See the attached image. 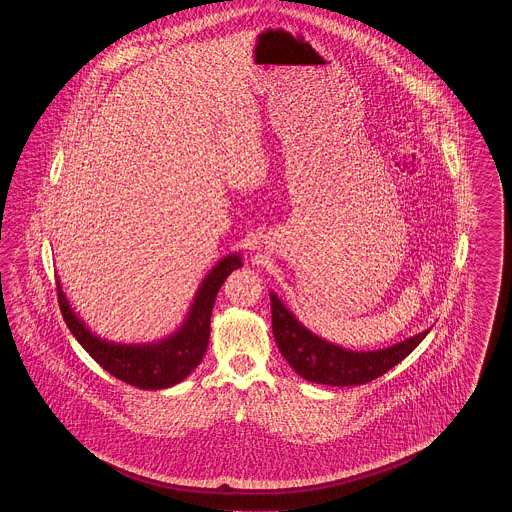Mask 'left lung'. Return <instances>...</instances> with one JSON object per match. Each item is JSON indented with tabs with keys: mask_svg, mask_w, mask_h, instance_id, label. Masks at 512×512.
Here are the masks:
<instances>
[{
	"mask_svg": "<svg viewBox=\"0 0 512 512\" xmlns=\"http://www.w3.org/2000/svg\"><path fill=\"white\" fill-rule=\"evenodd\" d=\"M272 334L280 353L307 382L324 386H363L399 365L430 330L414 334L384 349L353 351L322 340L303 326L292 311L270 292Z\"/></svg>",
	"mask_w": 512,
	"mask_h": 512,
	"instance_id": "obj_1",
	"label": "left lung"
}]
</instances>
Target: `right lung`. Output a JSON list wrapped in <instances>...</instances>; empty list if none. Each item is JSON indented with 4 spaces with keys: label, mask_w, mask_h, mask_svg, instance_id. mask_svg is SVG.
I'll list each match as a JSON object with an SVG mask.
<instances>
[{
    "label": "right lung",
    "mask_w": 512,
    "mask_h": 512,
    "mask_svg": "<svg viewBox=\"0 0 512 512\" xmlns=\"http://www.w3.org/2000/svg\"><path fill=\"white\" fill-rule=\"evenodd\" d=\"M240 267V253L222 257L197 288L192 307L182 324L167 338L151 343H117L96 336L74 313L61 282L57 280L59 307L74 338L101 368L140 390H165L180 384L201 363L209 343L211 313L217 293L226 276Z\"/></svg>",
    "instance_id": "obj_1"
}]
</instances>
